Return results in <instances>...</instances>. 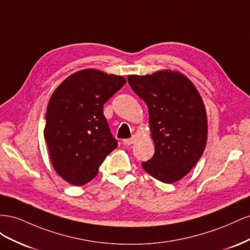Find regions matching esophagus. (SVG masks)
I'll return each mask as SVG.
<instances>
[{
    "label": "esophagus",
    "instance_id": "esophagus-1",
    "mask_svg": "<svg viewBox=\"0 0 250 250\" xmlns=\"http://www.w3.org/2000/svg\"><path fill=\"white\" fill-rule=\"evenodd\" d=\"M135 142V137L133 136L132 138H127V139H124V144L125 146H131L132 144H134Z\"/></svg>",
    "mask_w": 250,
    "mask_h": 250
}]
</instances>
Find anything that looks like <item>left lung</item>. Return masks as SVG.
Instances as JSON below:
<instances>
[{"instance_id": "1", "label": "left lung", "mask_w": 250, "mask_h": 250, "mask_svg": "<svg viewBox=\"0 0 250 250\" xmlns=\"http://www.w3.org/2000/svg\"><path fill=\"white\" fill-rule=\"evenodd\" d=\"M131 88L148 109L155 154L142 167L165 183L180 180L201 158L208 139V116L195 85L179 72L163 70L130 75Z\"/></svg>"}]
</instances>
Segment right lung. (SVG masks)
<instances>
[{
	"mask_svg": "<svg viewBox=\"0 0 250 250\" xmlns=\"http://www.w3.org/2000/svg\"><path fill=\"white\" fill-rule=\"evenodd\" d=\"M125 83L123 76L85 69L67 77L50 97L44 137L54 169L70 184L91 181L117 147L104 104Z\"/></svg>",
	"mask_w": 250,
	"mask_h": 250,
	"instance_id": "add662e5",
	"label": "right lung"
}]
</instances>
